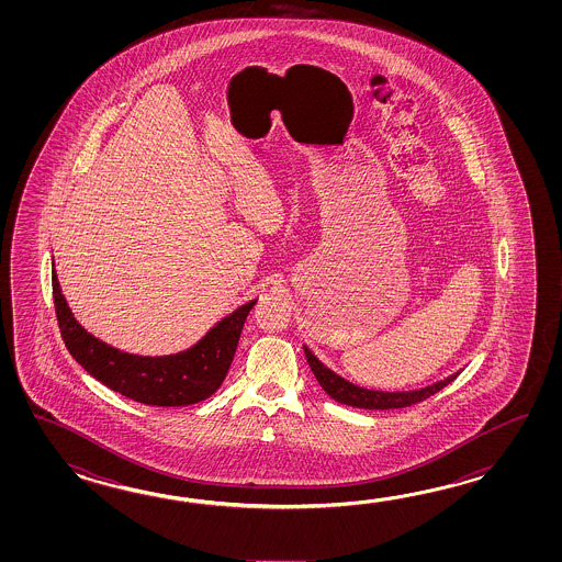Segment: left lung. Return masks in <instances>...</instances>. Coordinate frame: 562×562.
Instances as JSON below:
<instances>
[{"mask_svg": "<svg viewBox=\"0 0 562 562\" xmlns=\"http://www.w3.org/2000/svg\"><path fill=\"white\" fill-rule=\"evenodd\" d=\"M305 349V358L310 363L313 375L317 378V382L325 390V394L331 395L335 402L346 404L351 407H363V409H395V407H407L428 400L430 395L438 394L448 383L454 382L458 373L448 375L442 382L431 383L428 387L414 390V392H375V390H366L353 383L347 382L341 375H337L335 371L325 368L319 359L311 353L310 347L303 346Z\"/></svg>", "mask_w": 562, "mask_h": 562, "instance_id": "1", "label": "left lung"}]
</instances>
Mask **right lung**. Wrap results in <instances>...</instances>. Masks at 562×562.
<instances>
[{"label":"right lung","mask_w":562,"mask_h":562,"mask_svg":"<svg viewBox=\"0 0 562 562\" xmlns=\"http://www.w3.org/2000/svg\"><path fill=\"white\" fill-rule=\"evenodd\" d=\"M52 293L61 339L72 358L98 382L146 406H191L215 394L237 351L245 319L257 303L240 305L204 335L199 344L172 356L148 358L120 351L88 334L61 295L56 271Z\"/></svg>","instance_id":"obj_1"}]
</instances>
